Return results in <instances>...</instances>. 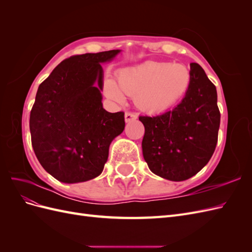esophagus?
I'll return each mask as SVG.
<instances>
[{
	"mask_svg": "<svg viewBox=\"0 0 252 252\" xmlns=\"http://www.w3.org/2000/svg\"><path fill=\"white\" fill-rule=\"evenodd\" d=\"M136 118H138V116H136V114L133 113V112H126L125 113V122H126V123H128V122H131V121H135Z\"/></svg>",
	"mask_w": 252,
	"mask_h": 252,
	"instance_id": "34e87169",
	"label": "esophagus"
}]
</instances>
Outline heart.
<instances>
[{"label":"heart","instance_id":"heart-1","mask_svg":"<svg viewBox=\"0 0 252 252\" xmlns=\"http://www.w3.org/2000/svg\"><path fill=\"white\" fill-rule=\"evenodd\" d=\"M191 74L183 64L147 61L124 68L117 75V85L105 82V94L118 103L124 94L135 97L139 107L148 112H162L177 103L189 88Z\"/></svg>","mask_w":252,"mask_h":252}]
</instances>
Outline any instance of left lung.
I'll use <instances>...</instances> for the list:
<instances>
[{"label":"left lung","instance_id":"left-lung-1","mask_svg":"<svg viewBox=\"0 0 252 252\" xmlns=\"http://www.w3.org/2000/svg\"><path fill=\"white\" fill-rule=\"evenodd\" d=\"M190 74L189 88L177 107L139 118L145 127V161L155 174L170 181L193 177L209 162L218 143L217 88L199 64L190 63Z\"/></svg>","mask_w":252,"mask_h":252}]
</instances>
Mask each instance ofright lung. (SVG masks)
Wrapping results in <instances>:
<instances>
[{"mask_svg": "<svg viewBox=\"0 0 252 252\" xmlns=\"http://www.w3.org/2000/svg\"><path fill=\"white\" fill-rule=\"evenodd\" d=\"M119 52L68 58L37 89L29 120L32 144L43 168L61 182H86L100 175L110 143L124 130V112L106 111L101 94V63Z\"/></svg>", "mask_w": 252, "mask_h": 252, "instance_id": "right-lung-1", "label": "right lung"}]
</instances>
